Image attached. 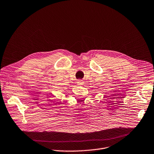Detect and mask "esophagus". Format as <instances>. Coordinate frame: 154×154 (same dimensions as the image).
<instances>
[{
  "instance_id": "esophagus-1",
  "label": "esophagus",
  "mask_w": 154,
  "mask_h": 154,
  "mask_svg": "<svg viewBox=\"0 0 154 154\" xmlns=\"http://www.w3.org/2000/svg\"><path fill=\"white\" fill-rule=\"evenodd\" d=\"M77 85L82 86V85H83V82L82 80H77Z\"/></svg>"
}]
</instances>
